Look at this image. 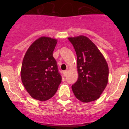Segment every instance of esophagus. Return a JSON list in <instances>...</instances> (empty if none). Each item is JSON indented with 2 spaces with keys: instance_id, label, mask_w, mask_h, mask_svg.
<instances>
[{
  "instance_id": "34e87169",
  "label": "esophagus",
  "mask_w": 129,
  "mask_h": 129,
  "mask_svg": "<svg viewBox=\"0 0 129 129\" xmlns=\"http://www.w3.org/2000/svg\"><path fill=\"white\" fill-rule=\"evenodd\" d=\"M67 73H68V71H67V70H65V71H64V72H63V74H64V76H67Z\"/></svg>"
}]
</instances>
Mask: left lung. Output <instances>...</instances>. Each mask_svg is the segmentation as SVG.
I'll use <instances>...</instances> for the list:
<instances>
[{
    "label": "left lung",
    "mask_w": 129,
    "mask_h": 129,
    "mask_svg": "<svg viewBox=\"0 0 129 129\" xmlns=\"http://www.w3.org/2000/svg\"><path fill=\"white\" fill-rule=\"evenodd\" d=\"M77 55L78 79L72 89L76 98L83 103L101 96L109 81V67L93 42L84 35L68 37Z\"/></svg>",
    "instance_id": "left-lung-1"
}]
</instances>
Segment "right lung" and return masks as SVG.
<instances>
[{
	"mask_svg": "<svg viewBox=\"0 0 129 129\" xmlns=\"http://www.w3.org/2000/svg\"><path fill=\"white\" fill-rule=\"evenodd\" d=\"M57 40L41 37L31 44L22 61L20 76L28 94L35 100L46 101L56 93L61 83L53 52Z\"/></svg>",
	"mask_w": 129,
	"mask_h": 129,
	"instance_id": "obj_1",
	"label": "right lung"
}]
</instances>
